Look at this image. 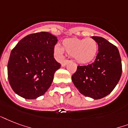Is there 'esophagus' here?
Instances as JSON below:
<instances>
[{
  "mask_svg": "<svg viewBox=\"0 0 128 128\" xmlns=\"http://www.w3.org/2000/svg\"><path fill=\"white\" fill-rule=\"evenodd\" d=\"M69 60H68V59H65V60H64L63 61H62V63H61V66H62V67L65 66V65L67 64V63H69Z\"/></svg>",
  "mask_w": 128,
  "mask_h": 128,
  "instance_id": "esophagus-1",
  "label": "esophagus"
}]
</instances>
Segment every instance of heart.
<instances>
[{"label":"heart","mask_w":128,"mask_h":128,"mask_svg":"<svg viewBox=\"0 0 128 128\" xmlns=\"http://www.w3.org/2000/svg\"><path fill=\"white\" fill-rule=\"evenodd\" d=\"M98 44L93 38H67L63 40V47L57 44L55 46V53L61 56L64 50L77 62L81 64H87L94 60L97 55Z\"/></svg>","instance_id":"obj_1"}]
</instances>
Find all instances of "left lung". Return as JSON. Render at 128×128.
Returning <instances> with one entry per match:
<instances>
[{
	"label": "left lung",
	"mask_w": 128,
	"mask_h": 128,
	"mask_svg": "<svg viewBox=\"0 0 128 128\" xmlns=\"http://www.w3.org/2000/svg\"><path fill=\"white\" fill-rule=\"evenodd\" d=\"M98 44V52L94 63L78 65L72 81L84 96L98 100L112 92L122 73L118 48L101 36H92Z\"/></svg>",
	"instance_id": "8db88e82"
}]
</instances>
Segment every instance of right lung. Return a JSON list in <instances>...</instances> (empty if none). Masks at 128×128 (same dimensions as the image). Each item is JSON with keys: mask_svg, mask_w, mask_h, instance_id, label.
<instances>
[{"mask_svg": "<svg viewBox=\"0 0 128 128\" xmlns=\"http://www.w3.org/2000/svg\"><path fill=\"white\" fill-rule=\"evenodd\" d=\"M57 37L47 32L32 33L18 42L8 62V79L12 89L22 98L36 99L50 88L61 67L54 58Z\"/></svg>", "mask_w": 128, "mask_h": 128, "instance_id": "obj_1", "label": "right lung"}]
</instances>
